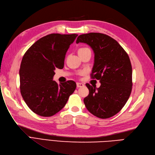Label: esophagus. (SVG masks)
Returning <instances> with one entry per match:
<instances>
[{
	"label": "esophagus",
	"instance_id": "1",
	"mask_svg": "<svg viewBox=\"0 0 155 155\" xmlns=\"http://www.w3.org/2000/svg\"><path fill=\"white\" fill-rule=\"evenodd\" d=\"M84 86V85L82 83H81V82H77V87H82Z\"/></svg>",
	"mask_w": 155,
	"mask_h": 155
}]
</instances>
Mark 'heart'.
<instances>
[{"mask_svg": "<svg viewBox=\"0 0 155 155\" xmlns=\"http://www.w3.org/2000/svg\"><path fill=\"white\" fill-rule=\"evenodd\" d=\"M85 49V48H81V49ZM79 49H78V50H79Z\"/></svg>", "mask_w": 155, "mask_h": 155, "instance_id": "1", "label": "heart"}]
</instances>
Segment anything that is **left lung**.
Masks as SVG:
<instances>
[{"label":"left lung","mask_w":155,"mask_h":155,"mask_svg":"<svg viewBox=\"0 0 155 155\" xmlns=\"http://www.w3.org/2000/svg\"><path fill=\"white\" fill-rule=\"evenodd\" d=\"M76 42L86 43L92 48L94 61L91 76L101 84L98 88L86 84L89 93L84 99L85 106L100 118L115 115L132 90V66L127 53L117 41L103 33L81 35Z\"/></svg>","instance_id":"left-lung-1"}]
</instances>
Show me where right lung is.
Segmentation results:
<instances>
[{"label":"right lung","mask_w":155,"mask_h":155,"mask_svg":"<svg viewBox=\"0 0 155 155\" xmlns=\"http://www.w3.org/2000/svg\"><path fill=\"white\" fill-rule=\"evenodd\" d=\"M77 34L48 35L35 42L24 54L19 70L20 89L31 110L48 117L65 106L77 85L73 81L61 83L53 81L55 68H64L69 46Z\"/></svg>","instance_id":"obj_1"}]
</instances>
